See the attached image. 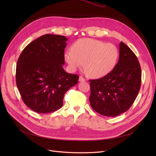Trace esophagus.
I'll use <instances>...</instances> for the list:
<instances>
[{
	"instance_id": "1",
	"label": "esophagus",
	"mask_w": 156,
	"mask_h": 156,
	"mask_svg": "<svg viewBox=\"0 0 156 156\" xmlns=\"http://www.w3.org/2000/svg\"><path fill=\"white\" fill-rule=\"evenodd\" d=\"M79 82H84V81H85V79H84L83 77H79Z\"/></svg>"
}]
</instances>
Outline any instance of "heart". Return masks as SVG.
<instances>
[{
    "label": "heart",
    "instance_id": "1",
    "mask_svg": "<svg viewBox=\"0 0 156 156\" xmlns=\"http://www.w3.org/2000/svg\"><path fill=\"white\" fill-rule=\"evenodd\" d=\"M119 52L115 45L101 41L83 38L77 41L72 51L65 53L64 57L70 69L75 71L83 66L90 77L105 76L115 66Z\"/></svg>",
    "mask_w": 156,
    "mask_h": 156
}]
</instances>
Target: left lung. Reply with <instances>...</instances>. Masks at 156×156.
I'll return each instance as SVG.
<instances>
[{
  "instance_id": "1",
  "label": "left lung",
  "mask_w": 156,
  "mask_h": 156,
  "mask_svg": "<svg viewBox=\"0 0 156 156\" xmlns=\"http://www.w3.org/2000/svg\"><path fill=\"white\" fill-rule=\"evenodd\" d=\"M119 60L110 73L90 80L91 107L106 116H116L127 111L138 95L141 69L136 55L123 42L119 44Z\"/></svg>"
}]
</instances>
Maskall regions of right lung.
<instances>
[{"label":"right lung","mask_w":156,"mask_h":156,"mask_svg":"<svg viewBox=\"0 0 156 156\" xmlns=\"http://www.w3.org/2000/svg\"><path fill=\"white\" fill-rule=\"evenodd\" d=\"M66 37L45 34L26 46L17 60L16 84L22 100L37 113H49L63 105L68 90L79 76L66 72L64 49Z\"/></svg>","instance_id":"add662e5"}]
</instances>
